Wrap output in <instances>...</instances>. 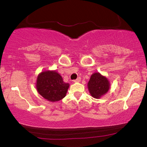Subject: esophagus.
Returning a JSON list of instances; mask_svg holds the SVG:
<instances>
[{
  "label": "esophagus",
  "mask_w": 147,
  "mask_h": 147,
  "mask_svg": "<svg viewBox=\"0 0 147 147\" xmlns=\"http://www.w3.org/2000/svg\"><path fill=\"white\" fill-rule=\"evenodd\" d=\"M81 82V78L80 77H78L77 79H75V80H74V82L75 83H78V82Z\"/></svg>",
  "instance_id": "34e87169"
}]
</instances>
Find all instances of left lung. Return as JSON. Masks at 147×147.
Segmentation results:
<instances>
[{"label": "left lung", "mask_w": 147, "mask_h": 147, "mask_svg": "<svg viewBox=\"0 0 147 147\" xmlns=\"http://www.w3.org/2000/svg\"><path fill=\"white\" fill-rule=\"evenodd\" d=\"M87 86L90 95L95 99H100L109 92L111 83L106 76L97 72L92 74Z\"/></svg>", "instance_id": "left-lung-1"}]
</instances>
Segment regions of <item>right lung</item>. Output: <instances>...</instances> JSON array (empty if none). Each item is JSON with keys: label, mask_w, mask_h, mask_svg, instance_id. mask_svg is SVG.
Masks as SVG:
<instances>
[{"label": "right lung", "mask_w": 147, "mask_h": 147, "mask_svg": "<svg viewBox=\"0 0 147 147\" xmlns=\"http://www.w3.org/2000/svg\"><path fill=\"white\" fill-rule=\"evenodd\" d=\"M70 84L65 83L56 70H43L37 76L36 88L45 99L50 102L60 101L65 97Z\"/></svg>", "instance_id": "1"}]
</instances>
